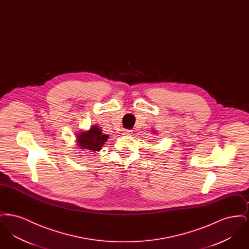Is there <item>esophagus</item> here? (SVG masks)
Listing matches in <instances>:
<instances>
[{
  "instance_id": "esophagus-1",
  "label": "esophagus",
  "mask_w": 249,
  "mask_h": 249,
  "mask_svg": "<svg viewBox=\"0 0 249 249\" xmlns=\"http://www.w3.org/2000/svg\"><path fill=\"white\" fill-rule=\"evenodd\" d=\"M132 131L130 130H123V135H131Z\"/></svg>"
}]
</instances>
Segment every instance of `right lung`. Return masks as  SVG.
Instances as JSON below:
<instances>
[{"instance_id":"right-lung-1","label":"right lung","mask_w":249,"mask_h":249,"mask_svg":"<svg viewBox=\"0 0 249 249\" xmlns=\"http://www.w3.org/2000/svg\"><path fill=\"white\" fill-rule=\"evenodd\" d=\"M108 137L109 136L104 134L97 125H93L89 130H82L77 133L76 146H78L79 149L89 150L91 152L100 151L105 142H107Z\"/></svg>"}]
</instances>
